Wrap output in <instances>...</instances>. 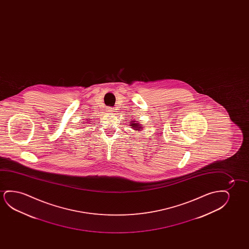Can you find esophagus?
I'll return each mask as SVG.
<instances>
[{"label":"esophagus","instance_id":"obj_1","mask_svg":"<svg viewBox=\"0 0 249 249\" xmlns=\"http://www.w3.org/2000/svg\"><path fill=\"white\" fill-rule=\"evenodd\" d=\"M106 110H107V112L111 113L113 112V109L112 107H107V109H106Z\"/></svg>","mask_w":249,"mask_h":249}]
</instances>
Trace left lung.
<instances>
[{"label":"left lung","mask_w":249,"mask_h":249,"mask_svg":"<svg viewBox=\"0 0 249 249\" xmlns=\"http://www.w3.org/2000/svg\"><path fill=\"white\" fill-rule=\"evenodd\" d=\"M131 125V127H133V129L134 130H139L140 131L143 126H140V123H136V122L135 121H133V122H131V123H130Z\"/></svg>","instance_id":"8db88e82"}]
</instances>
